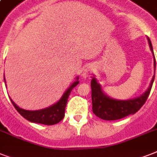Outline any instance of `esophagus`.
I'll use <instances>...</instances> for the list:
<instances>
[{"instance_id": "esophagus-1", "label": "esophagus", "mask_w": 157, "mask_h": 157, "mask_svg": "<svg viewBox=\"0 0 157 157\" xmlns=\"http://www.w3.org/2000/svg\"><path fill=\"white\" fill-rule=\"evenodd\" d=\"M91 71V68L90 67V68H87L86 69L85 71H83V73H82V76H84V77H86V76H88V73H89V71Z\"/></svg>"}]
</instances>
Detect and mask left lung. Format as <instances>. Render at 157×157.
Masks as SVG:
<instances>
[{"instance_id": "8db88e82", "label": "left lung", "mask_w": 157, "mask_h": 157, "mask_svg": "<svg viewBox=\"0 0 157 157\" xmlns=\"http://www.w3.org/2000/svg\"><path fill=\"white\" fill-rule=\"evenodd\" d=\"M150 50L153 54V49L150 39L147 37ZM154 57V69L156 71V59ZM155 75L152 77L149 88L142 95L138 98L128 99V100H118L112 98L105 94L102 90L101 86L97 82L95 77L91 81V97H92V107L93 112L98 117L105 121H115L134 114L139 111L145 103L149 96L151 86L153 84Z\"/></svg>"}]
</instances>
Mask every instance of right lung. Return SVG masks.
<instances>
[{
    "label": "right lung",
    "mask_w": 157,
    "mask_h": 157,
    "mask_svg": "<svg viewBox=\"0 0 157 157\" xmlns=\"http://www.w3.org/2000/svg\"><path fill=\"white\" fill-rule=\"evenodd\" d=\"M76 79V81H74L73 83L69 86V88L64 92L59 102H57L52 106L44 108V109L36 110V111H29V110L23 109L17 106L15 103L10 98L13 103V107H15V109L18 111V113L29 121L38 123V124H46V125L57 124L59 121H61L64 117L65 107H66L67 103V98H68L72 89L79 84L78 76ZM5 81H6V79H5Z\"/></svg>",
    "instance_id": "obj_1"
}]
</instances>
